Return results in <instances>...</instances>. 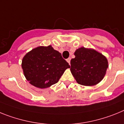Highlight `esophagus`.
Instances as JSON below:
<instances>
[{"instance_id":"obj_1","label":"esophagus","mask_w":124,"mask_h":124,"mask_svg":"<svg viewBox=\"0 0 124 124\" xmlns=\"http://www.w3.org/2000/svg\"><path fill=\"white\" fill-rule=\"evenodd\" d=\"M66 61H67V62H68V63L70 64V58H68V59H67Z\"/></svg>"}]
</instances>
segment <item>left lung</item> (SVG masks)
Returning a JSON list of instances; mask_svg holds the SVG:
<instances>
[{
    "label": "left lung",
    "mask_w": 124,
    "mask_h": 124,
    "mask_svg": "<svg viewBox=\"0 0 124 124\" xmlns=\"http://www.w3.org/2000/svg\"><path fill=\"white\" fill-rule=\"evenodd\" d=\"M75 57L70 61V71L78 84L95 85L104 78L108 61L105 56L90 48L82 47L74 52Z\"/></svg>",
    "instance_id": "left-lung-1"
}]
</instances>
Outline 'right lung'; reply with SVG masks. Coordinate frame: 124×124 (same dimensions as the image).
<instances>
[{
  "label": "right lung",
  "instance_id": "right-lung-1",
  "mask_svg": "<svg viewBox=\"0 0 124 124\" xmlns=\"http://www.w3.org/2000/svg\"><path fill=\"white\" fill-rule=\"evenodd\" d=\"M22 68L31 85L46 89L57 83L70 65L52 46H39L25 55Z\"/></svg>",
  "mask_w": 124,
  "mask_h": 124
}]
</instances>
